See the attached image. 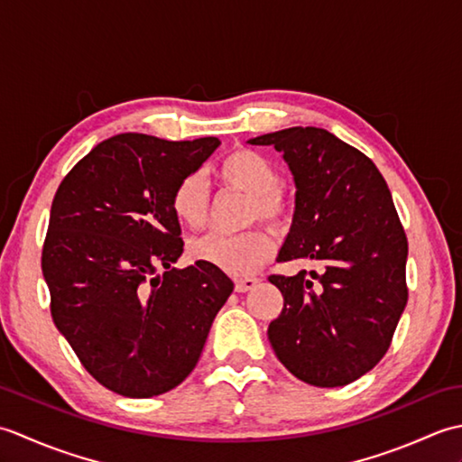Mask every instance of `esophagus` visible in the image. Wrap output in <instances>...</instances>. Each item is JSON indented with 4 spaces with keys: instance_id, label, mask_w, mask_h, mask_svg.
<instances>
[{
    "instance_id": "34e87169",
    "label": "esophagus",
    "mask_w": 462,
    "mask_h": 462,
    "mask_svg": "<svg viewBox=\"0 0 462 462\" xmlns=\"http://www.w3.org/2000/svg\"><path fill=\"white\" fill-rule=\"evenodd\" d=\"M258 278H238L236 282H234V288H236V291L244 293V291H250L258 286Z\"/></svg>"
}]
</instances>
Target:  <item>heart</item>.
Instances as JSON below:
<instances>
[{
  "mask_svg": "<svg viewBox=\"0 0 462 462\" xmlns=\"http://www.w3.org/2000/svg\"><path fill=\"white\" fill-rule=\"evenodd\" d=\"M220 179L234 189L252 194V218L282 224L288 218L286 200L280 194V172L272 161L256 151H236L218 166ZM174 218L189 228H200L208 214V189L202 174L192 172L174 186L171 196ZM192 256L230 276H250L273 252V238L266 230L242 234L210 232L190 246Z\"/></svg>",
  "mask_w": 462,
  "mask_h": 462,
  "instance_id": "heart-1",
  "label": "heart"
}]
</instances>
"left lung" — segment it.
Masks as SVG:
<instances>
[{
    "label": "left lung",
    "instance_id": "left-lung-1",
    "mask_svg": "<svg viewBox=\"0 0 462 462\" xmlns=\"http://www.w3.org/2000/svg\"><path fill=\"white\" fill-rule=\"evenodd\" d=\"M282 152L296 208L278 262L319 263L321 273L270 276L283 310L268 339L291 375L343 387L385 356L407 306V238L377 166L326 129L291 126L250 139Z\"/></svg>",
    "mask_w": 462,
    "mask_h": 462
}]
</instances>
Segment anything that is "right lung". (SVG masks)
<instances>
[{"label": "right lung", "instance_id": "add662e5", "mask_svg": "<svg viewBox=\"0 0 462 462\" xmlns=\"http://www.w3.org/2000/svg\"><path fill=\"white\" fill-rule=\"evenodd\" d=\"M218 146L216 136L115 134L55 192L42 256L53 323L115 393L144 399L180 385L234 290L204 262L172 268L184 250L172 190Z\"/></svg>", "mask_w": 462, "mask_h": 462}]
</instances>
